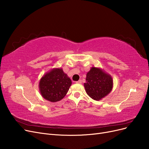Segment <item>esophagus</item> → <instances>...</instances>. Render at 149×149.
<instances>
[{"mask_svg":"<svg viewBox=\"0 0 149 149\" xmlns=\"http://www.w3.org/2000/svg\"><path fill=\"white\" fill-rule=\"evenodd\" d=\"M76 83H78V84H81L82 83V81L81 80H79L78 81H76Z\"/></svg>","mask_w":149,"mask_h":149,"instance_id":"esophagus-1","label":"esophagus"}]
</instances>
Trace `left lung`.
<instances>
[{"mask_svg": "<svg viewBox=\"0 0 149 149\" xmlns=\"http://www.w3.org/2000/svg\"><path fill=\"white\" fill-rule=\"evenodd\" d=\"M84 86L88 95L96 101L106 97L113 88L112 76L97 67H91L86 74Z\"/></svg>", "mask_w": 149, "mask_h": 149, "instance_id": "8db88e82", "label": "left lung"}]
</instances>
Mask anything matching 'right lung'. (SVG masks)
<instances>
[{
    "label": "right lung",
    "instance_id": "right-lung-1",
    "mask_svg": "<svg viewBox=\"0 0 149 149\" xmlns=\"http://www.w3.org/2000/svg\"><path fill=\"white\" fill-rule=\"evenodd\" d=\"M71 84V79L61 68H56L47 72L40 79L39 91L45 100L55 102L66 96Z\"/></svg>",
    "mask_w": 149,
    "mask_h": 149
}]
</instances>
